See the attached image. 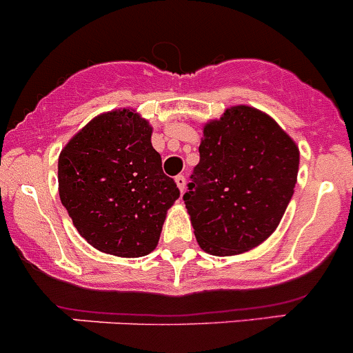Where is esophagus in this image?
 Here are the masks:
<instances>
[{
  "instance_id": "1",
  "label": "esophagus",
  "mask_w": 353,
  "mask_h": 353,
  "mask_svg": "<svg viewBox=\"0 0 353 353\" xmlns=\"http://www.w3.org/2000/svg\"><path fill=\"white\" fill-rule=\"evenodd\" d=\"M174 183H176V187H179L180 192H183V190H185V176H183V174L174 176Z\"/></svg>"
}]
</instances>
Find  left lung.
<instances>
[{
  "label": "left lung",
  "instance_id": "obj_1",
  "mask_svg": "<svg viewBox=\"0 0 353 353\" xmlns=\"http://www.w3.org/2000/svg\"><path fill=\"white\" fill-rule=\"evenodd\" d=\"M199 156L183 201L201 250L234 256L260 246L293 197L294 140L268 114L232 105L203 126Z\"/></svg>",
  "mask_w": 353,
  "mask_h": 353
}]
</instances>
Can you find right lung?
<instances>
[{
  "mask_svg": "<svg viewBox=\"0 0 353 353\" xmlns=\"http://www.w3.org/2000/svg\"><path fill=\"white\" fill-rule=\"evenodd\" d=\"M150 137L149 121L124 107L93 117L60 152V201L81 237L102 253L139 258L154 251L180 197Z\"/></svg>",
  "mask_w": 353,
  "mask_h": 353,
  "instance_id": "right-lung-1",
  "label": "right lung"
}]
</instances>
